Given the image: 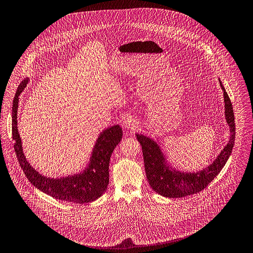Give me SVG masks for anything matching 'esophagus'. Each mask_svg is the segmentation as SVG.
<instances>
[{"mask_svg":"<svg viewBox=\"0 0 253 253\" xmlns=\"http://www.w3.org/2000/svg\"><path fill=\"white\" fill-rule=\"evenodd\" d=\"M123 125H124V127H126V128H135L136 127V125H137V121H136V119L133 117V116H126L125 118H124V120H123Z\"/></svg>","mask_w":253,"mask_h":253,"instance_id":"obj_1","label":"esophagus"}]
</instances>
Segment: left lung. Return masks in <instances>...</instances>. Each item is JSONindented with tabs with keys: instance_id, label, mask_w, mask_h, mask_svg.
<instances>
[{
	"instance_id": "left-lung-1",
	"label": "left lung",
	"mask_w": 253,
	"mask_h": 253,
	"mask_svg": "<svg viewBox=\"0 0 253 253\" xmlns=\"http://www.w3.org/2000/svg\"><path fill=\"white\" fill-rule=\"evenodd\" d=\"M224 91L225 116L230 126L231 137L227 146L209 167L196 172H183L168 166L160 146L151 138L136 134L142 146L147 179L152 189L158 194L169 198H181L202 191L219 174L229 160L236 138V124L231 99L219 80Z\"/></svg>"
}]
</instances>
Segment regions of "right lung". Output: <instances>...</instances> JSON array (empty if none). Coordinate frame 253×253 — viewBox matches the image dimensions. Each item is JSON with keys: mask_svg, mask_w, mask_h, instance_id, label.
Masks as SVG:
<instances>
[{"mask_svg": "<svg viewBox=\"0 0 253 253\" xmlns=\"http://www.w3.org/2000/svg\"><path fill=\"white\" fill-rule=\"evenodd\" d=\"M28 83L23 80L15 92L12 102L11 133L14 141V151L25 176L33 186L40 191L61 201L78 204L88 203L99 198L107 189L109 183V161L115 147L122 139V129L114 125L103 130L93 147L89 163L82 173L61 178H50L41 175L26 161L21 147V139L17 130L18 96Z\"/></svg>", "mask_w": 253, "mask_h": 253, "instance_id": "add662e5", "label": "right lung"}]
</instances>
